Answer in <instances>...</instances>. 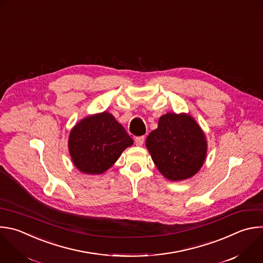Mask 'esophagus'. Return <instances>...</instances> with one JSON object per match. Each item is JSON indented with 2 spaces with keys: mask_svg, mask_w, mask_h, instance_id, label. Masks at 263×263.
I'll return each mask as SVG.
<instances>
[{
  "mask_svg": "<svg viewBox=\"0 0 263 263\" xmlns=\"http://www.w3.org/2000/svg\"><path fill=\"white\" fill-rule=\"evenodd\" d=\"M143 142H144V136H138V137L135 138V143H136V145L141 146V145L143 144Z\"/></svg>",
  "mask_w": 263,
  "mask_h": 263,
  "instance_id": "obj_1",
  "label": "esophagus"
}]
</instances>
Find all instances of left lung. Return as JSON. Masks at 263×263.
Returning a JSON list of instances; mask_svg holds the SVG:
<instances>
[{
    "mask_svg": "<svg viewBox=\"0 0 263 263\" xmlns=\"http://www.w3.org/2000/svg\"><path fill=\"white\" fill-rule=\"evenodd\" d=\"M146 148L158 170L172 182L184 181L199 171L208 151L205 135L187 114L168 112L146 140Z\"/></svg>",
    "mask_w": 263,
    "mask_h": 263,
    "instance_id": "8db88e82",
    "label": "left lung"
}]
</instances>
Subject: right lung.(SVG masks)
<instances>
[{
  "label": "right lung",
  "instance_id": "add662e5",
  "mask_svg": "<svg viewBox=\"0 0 263 263\" xmlns=\"http://www.w3.org/2000/svg\"><path fill=\"white\" fill-rule=\"evenodd\" d=\"M133 139L115 117L103 111L79 121L71 130L68 147L75 167L85 174L110 168Z\"/></svg>",
  "mask_w": 263,
  "mask_h": 263
}]
</instances>
